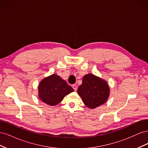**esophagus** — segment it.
I'll return each instance as SVG.
<instances>
[{"instance_id": "34e87169", "label": "esophagus", "mask_w": 148, "mask_h": 148, "mask_svg": "<svg viewBox=\"0 0 148 148\" xmlns=\"http://www.w3.org/2000/svg\"><path fill=\"white\" fill-rule=\"evenodd\" d=\"M72 88H73V89H74L75 91H77V85H76V84H73L72 85Z\"/></svg>"}]
</instances>
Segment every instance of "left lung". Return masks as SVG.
I'll use <instances>...</instances> for the list:
<instances>
[{
  "label": "left lung",
  "mask_w": 148,
  "mask_h": 148,
  "mask_svg": "<svg viewBox=\"0 0 148 148\" xmlns=\"http://www.w3.org/2000/svg\"><path fill=\"white\" fill-rule=\"evenodd\" d=\"M77 91L84 104L89 108L95 109L106 102L110 89L104 80L88 74L84 75Z\"/></svg>",
  "instance_id": "8db88e82"
}]
</instances>
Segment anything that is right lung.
<instances>
[{
  "label": "right lung",
  "instance_id": "obj_1",
  "mask_svg": "<svg viewBox=\"0 0 148 148\" xmlns=\"http://www.w3.org/2000/svg\"><path fill=\"white\" fill-rule=\"evenodd\" d=\"M38 89L40 99L50 106L58 104L66 95L74 91L65 81L56 74L42 79Z\"/></svg>",
  "mask_w": 148,
  "mask_h": 148
}]
</instances>
